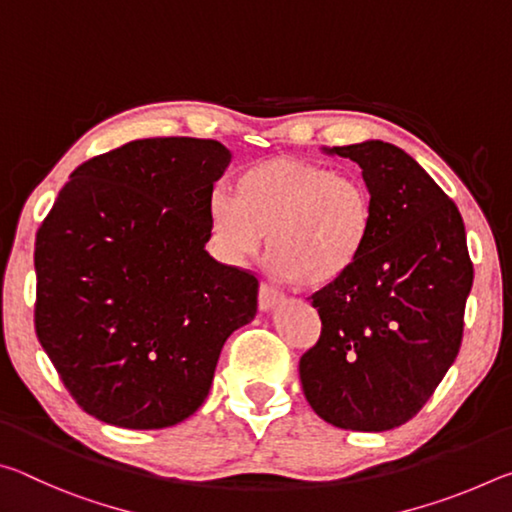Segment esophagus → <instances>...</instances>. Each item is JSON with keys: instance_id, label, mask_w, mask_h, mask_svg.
<instances>
[{"instance_id": "esophagus-1", "label": "esophagus", "mask_w": 512, "mask_h": 512, "mask_svg": "<svg viewBox=\"0 0 512 512\" xmlns=\"http://www.w3.org/2000/svg\"><path fill=\"white\" fill-rule=\"evenodd\" d=\"M282 300H284V293L277 289V287H273V284H268V282L259 284V293H257L259 309L271 311V309H275L277 305H280Z\"/></svg>"}]
</instances>
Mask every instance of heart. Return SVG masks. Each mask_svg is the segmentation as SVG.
<instances>
[{
  "label": "heart",
  "mask_w": 512,
  "mask_h": 512,
  "mask_svg": "<svg viewBox=\"0 0 512 512\" xmlns=\"http://www.w3.org/2000/svg\"><path fill=\"white\" fill-rule=\"evenodd\" d=\"M207 214L225 262L255 257L266 237L275 271L307 289L348 277L375 235V198L363 180L296 158L250 164L235 194L214 189Z\"/></svg>",
  "instance_id": "b5f03b06"
}]
</instances>
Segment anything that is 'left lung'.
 Segmentation results:
<instances>
[{"mask_svg":"<svg viewBox=\"0 0 512 512\" xmlns=\"http://www.w3.org/2000/svg\"><path fill=\"white\" fill-rule=\"evenodd\" d=\"M329 153L357 162L375 198V235L341 282L311 296L320 336L300 381L320 418L341 429L409 422L463 341L474 266L461 212L409 153L370 140Z\"/></svg>","mask_w":512,"mask_h":512,"instance_id":"1","label":"left lung"}]
</instances>
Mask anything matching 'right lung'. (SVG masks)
Segmentation results:
<instances>
[{"instance_id": "1", "label": "right lung", "mask_w": 512, "mask_h": 512, "mask_svg": "<svg viewBox=\"0 0 512 512\" xmlns=\"http://www.w3.org/2000/svg\"><path fill=\"white\" fill-rule=\"evenodd\" d=\"M230 151L135 140L76 167L36 235L33 323L85 413L124 429L189 418L228 336L257 311V275L205 244Z\"/></svg>"}]
</instances>
